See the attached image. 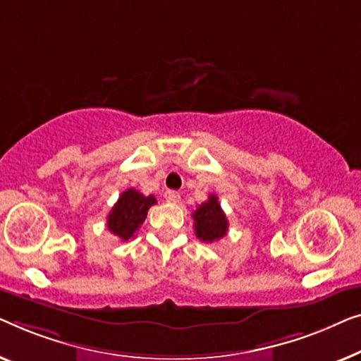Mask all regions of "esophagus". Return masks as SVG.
Wrapping results in <instances>:
<instances>
[{
    "instance_id": "34e87169",
    "label": "esophagus",
    "mask_w": 361,
    "mask_h": 361,
    "mask_svg": "<svg viewBox=\"0 0 361 361\" xmlns=\"http://www.w3.org/2000/svg\"><path fill=\"white\" fill-rule=\"evenodd\" d=\"M165 200H166V202H170V204H178L180 202V192H176V191H166L165 192Z\"/></svg>"
}]
</instances>
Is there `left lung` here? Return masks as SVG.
I'll list each match as a JSON object with an SVG mask.
<instances>
[{"label": "left lung", "instance_id": "8db88e82", "mask_svg": "<svg viewBox=\"0 0 361 361\" xmlns=\"http://www.w3.org/2000/svg\"><path fill=\"white\" fill-rule=\"evenodd\" d=\"M192 221L196 237L206 243L221 240L229 229V221L216 195H209L207 201L197 206V209L192 212Z\"/></svg>", "mask_w": 361, "mask_h": 361}]
</instances>
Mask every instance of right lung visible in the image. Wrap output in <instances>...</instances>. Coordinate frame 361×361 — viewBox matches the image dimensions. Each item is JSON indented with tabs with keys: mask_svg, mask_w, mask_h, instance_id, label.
<instances>
[{
	"mask_svg": "<svg viewBox=\"0 0 361 361\" xmlns=\"http://www.w3.org/2000/svg\"><path fill=\"white\" fill-rule=\"evenodd\" d=\"M157 204L155 196H144L134 188L126 190L111 209L108 216V229L126 242L134 237L139 227L144 224L150 206Z\"/></svg>",
	"mask_w": 361,
	"mask_h": 361,
	"instance_id": "right-lung-1",
	"label": "right lung"
}]
</instances>
